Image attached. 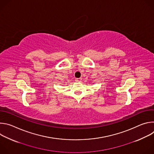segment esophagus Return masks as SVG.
I'll use <instances>...</instances> for the list:
<instances>
[{"mask_svg": "<svg viewBox=\"0 0 154 154\" xmlns=\"http://www.w3.org/2000/svg\"><path fill=\"white\" fill-rule=\"evenodd\" d=\"M75 81L76 82H81V81H82V78H77V79H75Z\"/></svg>", "mask_w": 154, "mask_h": 154, "instance_id": "34e87169", "label": "esophagus"}]
</instances>
